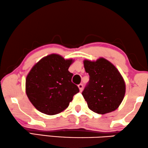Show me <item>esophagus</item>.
Returning a JSON list of instances; mask_svg holds the SVG:
<instances>
[{"mask_svg":"<svg viewBox=\"0 0 148 148\" xmlns=\"http://www.w3.org/2000/svg\"><path fill=\"white\" fill-rule=\"evenodd\" d=\"M78 87H79V90H80V91H82V90H83V84H79V85H78Z\"/></svg>","mask_w":148,"mask_h":148,"instance_id":"34e87169","label":"esophagus"}]
</instances>
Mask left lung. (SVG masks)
Listing matches in <instances>:
<instances>
[{
	"instance_id": "1",
	"label": "left lung",
	"mask_w": 148,
	"mask_h": 148,
	"mask_svg": "<svg viewBox=\"0 0 148 148\" xmlns=\"http://www.w3.org/2000/svg\"><path fill=\"white\" fill-rule=\"evenodd\" d=\"M89 80L82 92L88 108L105 114L118 108L125 93V84L120 73L110 61L99 58L83 61Z\"/></svg>"
}]
</instances>
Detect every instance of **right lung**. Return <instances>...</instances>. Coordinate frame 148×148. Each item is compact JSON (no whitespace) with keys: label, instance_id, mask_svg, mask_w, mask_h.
I'll use <instances>...</instances> for the list:
<instances>
[{"label":"right lung","instance_id":"add662e5","mask_svg":"<svg viewBox=\"0 0 148 148\" xmlns=\"http://www.w3.org/2000/svg\"><path fill=\"white\" fill-rule=\"evenodd\" d=\"M72 59L51 54L33 66L26 79L27 97L37 110L47 115L61 113L79 92L72 83L73 74L68 69Z\"/></svg>","mask_w":148,"mask_h":148}]
</instances>
